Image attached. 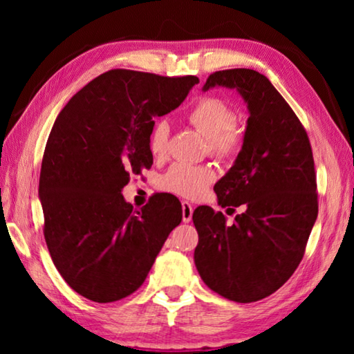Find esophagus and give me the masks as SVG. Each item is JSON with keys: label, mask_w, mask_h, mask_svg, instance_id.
<instances>
[{"label": "esophagus", "mask_w": 354, "mask_h": 354, "mask_svg": "<svg viewBox=\"0 0 354 354\" xmlns=\"http://www.w3.org/2000/svg\"><path fill=\"white\" fill-rule=\"evenodd\" d=\"M192 214H194V206L189 201H183V221L189 223L192 220Z\"/></svg>", "instance_id": "obj_1"}]
</instances>
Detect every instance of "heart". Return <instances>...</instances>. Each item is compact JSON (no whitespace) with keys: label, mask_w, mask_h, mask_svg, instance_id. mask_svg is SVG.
Listing matches in <instances>:
<instances>
[{"label":"heart","mask_w":354,"mask_h":354,"mask_svg":"<svg viewBox=\"0 0 354 354\" xmlns=\"http://www.w3.org/2000/svg\"><path fill=\"white\" fill-rule=\"evenodd\" d=\"M190 127L206 137L207 151L218 160H231L241 151L245 133L236 123L237 113L226 100L203 97L190 107L187 115ZM170 127L165 120H158L149 129L148 149L153 158L162 159L169 151ZM215 179V171L207 165L175 164L162 178V187L171 194L195 198Z\"/></svg>","instance_id":"b5f03b06"}]
</instances>
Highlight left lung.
I'll list each match as a JSON object with an SVG mask.
<instances>
[{
  "label": "left lung",
  "instance_id": "1",
  "mask_svg": "<svg viewBox=\"0 0 354 354\" xmlns=\"http://www.w3.org/2000/svg\"><path fill=\"white\" fill-rule=\"evenodd\" d=\"M215 86L237 88L248 104L241 153L214 187L221 207L245 211L226 223L212 207H196L194 259L209 289L253 303L277 292L304 256L319 214L313 148L295 112L259 71H215L203 91Z\"/></svg>",
  "mask_w": 354,
  "mask_h": 354
}]
</instances>
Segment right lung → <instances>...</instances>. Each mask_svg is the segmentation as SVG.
<instances>
[{
    "instance_id": "right-lung-1",
    "label": "right lung",
    "mask_w": 354,
    "mask_h": 354,
    "mask_svg": "<svg viewBox=\"0 0 354 354\" xmlns=\"http://www.w3.org/2000/svg\"><path fill=\"white\" fill-rule=\"evenodd\" d=\"M196 76L115 68L95 77L59 113L41 159L44 236L57 272L95 303L136 292L183 220L181 203L156 194L140 209L122 189L149 169L156 117L183 103Z\"/></svg>"
}]
</instances>
